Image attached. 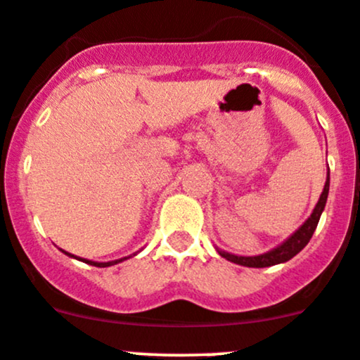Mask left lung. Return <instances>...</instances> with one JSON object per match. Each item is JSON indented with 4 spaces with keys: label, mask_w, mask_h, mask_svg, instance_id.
Segmentation results:
<instances>
[{
    "label": "left lung",
    "mask_w": 360,
    "mask_h": 360,
    "mask_svg": "<svg viewBox=\"0 0 360 360\" xmlns=\"http://www.w3.org/2000/svg\"><path fill=\"white\" fill-rule=\"evenodd\" d=\"M329 170H327V179H326V186H323L322 195H320L319 202H316L315 209H313L311 216L292 233L288 239H285L283 243L278 244L276 248H273L271 251L267 253H262V255H255V257H243V255H233L229 253V251H223L219 248H216L219 255L226 260L233 262L237 265H244V267H271V265H276V264H283V262H288L290 258H294L306 244L309 243L311 239L313 232H315L316 225L320 221V216H322L323 209H326V202L327 197H329Z\"/></svg>",
    "instance_id": "obj_1"
}]
</instances>
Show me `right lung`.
<instances>
[{"label": "right lung", "instance_id": "obj_1", "mask_svg": "<svg viewBox=\"0 0 360 360\" xmlns=\"http://www.w3.org/2000/svg\"><path fill=\"white\" fill-rule=\"evenodd\" d=\"M61 251H63V250H61ZM63 253H65V255H68V257H73V258H77L75 255L68 253V251H63ZM79 260L86 262V264H89V265H95V267H110V265H116V264H120V262L127 260V257H124V258H120V260H110V262H93V260H87V258H79Z\"/></svg>", "mask_w": 360, "mask_h": 360}]
</instances>
